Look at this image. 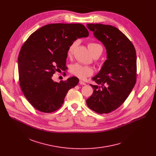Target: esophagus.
Here are the masks:
<instances>
[{
	"label": "esophagus",
	"mask_w": 156,
	"mask_h": 156,
	"mask_svg": "<svg viewBox=\"0 0 156 156\" xmlns=\"http://www.w3.org/2000/svg\"><path fill=\"white\" fill-rule=\"evenodd\" d=\"M80 84H81V85H86V84L84 81H81V80L80 81Z\"/></svg>",
	"instance_id": "34e87169"
}]
</instances>
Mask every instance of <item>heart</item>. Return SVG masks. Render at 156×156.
<instances>
[{
  "label": "heart",
  "instance_id": "1",
  "mask_svg": "<svg viewBox=\"0 0 156 156\" xmlns=\"http://www.w3.org/2000/svg\"><path fill=\"white\" fill-rule=\"evenodd\" d=\"M77 45H78L77 41L73 42L70 44L67 51L68 56L71 57L73 55ZM87 47L91 54H92V55L93 57H96L97 58L101 55L103 51L102 46L98 42H90L88 44ZM70 72L72 75L77 76L78 78L84 80L86 78L87 76H90L93 75V70L91 67H90V66H84L77 63L71 66Z\"/></svg>",
  "mask_w": 156,
  "mask_h": 156
}]
</instances>
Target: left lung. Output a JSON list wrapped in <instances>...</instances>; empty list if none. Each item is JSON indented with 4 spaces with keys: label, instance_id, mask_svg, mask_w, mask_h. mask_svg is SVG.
Here are the masks:
<instances>
[{
    "label": "left lung",
    "instance_id": "left-lung-1",
    "mask_svg": "<svg viewBox=\"0 0 156 156\" xmlns=\"http://www.w3.org/2000/svg\"><path fill=\"white\" fill-rule=\"evenodd\" d=\"M87 28L104 45L107 58L93 78L96 85L86 100L87 107L98 114H108L127 99L136 82V54L129 39L118 28L108 25L87 24Z\"/></svg>",
    "mask_w": 156,
    "mask_h": 156
}]
</instances>
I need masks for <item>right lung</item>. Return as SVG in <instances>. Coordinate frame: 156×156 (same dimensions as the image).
<instances>
[{
    "label": "right lung",
    "instance_id": "obj_1",
    "mask_svg": "<svg viewBox=\"0 0 156 156\" xmlns=\"http://www.w3.org/2000/svg\"><path fill=\"white\" fill-rule=\"evenodd\" d=\"M88 36L82 24H49L32 33L22 46L18 58L20 86L36 109L45 113L58 110L69 90L78 84L75 76L60 83L52 77L55 72L66 69L70 44Z\"/></svg>",
    "mask_w": 156,
    "mask_h": 156
}]
</instances>
